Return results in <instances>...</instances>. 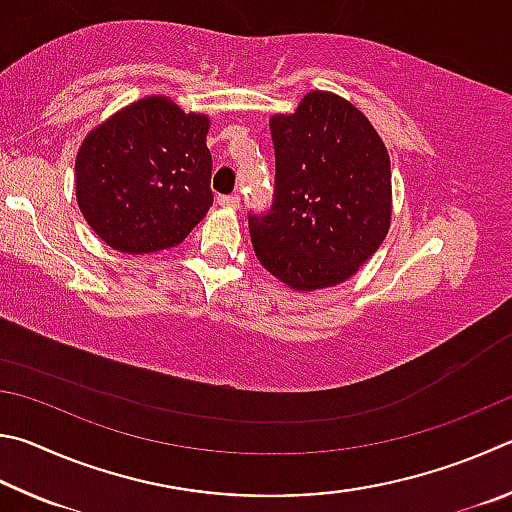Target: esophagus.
Segmentation results:
<instances>
[{
	"mask_svg": "<svg viewBox=\"0 0 512 512\" xmlns=\"http://www.w3.org/2000/svg\"><path fill=\"white\" fill-rule=\"evenodd\" d=\"M218 202H220V206H227V209H240V197L238 195H220Z\"/></svg>",
	"mask_w": 512,
	"mask_h": 512,
	"instance_id": "34e87169",
	"label": "esophagus"
}]
</instances>
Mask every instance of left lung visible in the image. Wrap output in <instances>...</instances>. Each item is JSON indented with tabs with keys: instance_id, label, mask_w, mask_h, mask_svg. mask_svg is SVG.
Segmentation results:
<instances>
[{
	"instance_id": "obj_1",
	"label": "left lung",
	"mask_w": 512,
	"mask_h": 512,
	"mask_svg": "<svg viewBox=\"0 0 512 512\" xmlns=\"http://www.w3.org/2000/svg\"><path fill=\"white\" fill-rule=\"evenodd\" d=\"M276 155L272 209L249 213L258 261L292 290L333 288L360 270L391 224V161L353 103L310 92L270 119Z\"/></svg>"
}]
</instances>
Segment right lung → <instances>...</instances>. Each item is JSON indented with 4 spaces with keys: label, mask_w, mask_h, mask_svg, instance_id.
Listing matches in <instances>:
<instances>
[{
    "label": "right lung",
    "mask_w": 512,
    "mask_h": 512,
    "mask_svg": "<svg viewBox=\"0 0 512 512\" xmlns=\"http://www.w3.org/2000/svg\"><path fill=\"white\" fill-rule=\"evenodd\" d=\"M209 116L146 96L87 134L76 200L96 236L123 254L182 242L213 204Z\"/></svg>",
    "instance_id": "1"
}]
</instances>
